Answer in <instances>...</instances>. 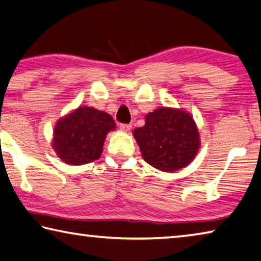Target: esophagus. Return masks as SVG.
Wrapping results in <instances>:
<instances>
[{"mask_svg":"<svg viewBox=\"0 0 261 261\" xmlns=\"http://www.w3.org/2000/svg\"><path fill=\"white\" fill-rule=\"evenodd\" d=\"M131 124H119V129H121L122 131H130L131 130Z\"/></svg>","mask_w":261,"mask_h":261,"instance_id":"34e87169","label":"esophagus"}]
</instances>
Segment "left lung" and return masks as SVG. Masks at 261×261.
I'll list each match as a JSON object with an SVG mask.
<instances>
[{"mask_svg":"<svg viewBox=\"0 0 261 261\" xmlns=\"http://www.w3.org/2000/svg\"><path fill=\"white\" fill-rule=\"evenodd\" d=\"M144 160L156 169L175 172L187 166L200 148V135L187 111L159 108L134 130Z\"/></svg>","mask_w":261,"mask_h":261,"instance_id":"obj_1","label":"left lung"}]
</instances>
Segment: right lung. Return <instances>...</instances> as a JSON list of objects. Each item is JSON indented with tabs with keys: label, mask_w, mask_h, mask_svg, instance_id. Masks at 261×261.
Listing matches in <instances>:
<instances>
[{
	"label": "right lung",
	"mask_w": 261,
	"mask_h": 261,
	"mask_svg": "<svg viewBox=\"0 0 261 261\" xmlns=\"http://www.w3.org/2000/svg\"><path fill=\"white\" fill-rule=\"evenodd\" d=\"M115 127L109 114L90 107H79L57 122L52 146L66 164L76 166L92 163L101 156L107 135Z\"/></svg>",
	"instance_id": "1"
}]
</instances>
